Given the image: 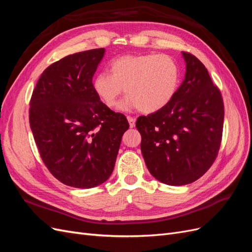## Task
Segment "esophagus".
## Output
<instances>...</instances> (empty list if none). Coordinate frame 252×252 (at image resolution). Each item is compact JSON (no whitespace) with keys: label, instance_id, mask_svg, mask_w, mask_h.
<instances>
[{"label":"esophagus","instance_id":"34e87169","mask_svg":"<svg viewBox=\"0 0 252 252\" xmlns=\"http://www.w3.org/2000/svg\"><path fill=\"white\" fill-rule=\"evenodd\" d=\"M127 120H128V123H129L130 128H133L135 126V120L132 117H127Z\"/></svg>","mask_w":252,"mask_h":252}]
</instances>
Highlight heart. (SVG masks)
Segmentation results:
<instances>
[{"instance_id": "heart-1", "label": "heart", "mask_w": 252, "mask_h": 252, "mask_svg": "<svg viewBox=\"0 0 252 252\" xmlns=\"http://www.w3.org/2000/svg\"><path fill=\"white\" fill-rule=\"evenodd\" d=\"M109 73L94 78L93 88L109 108L118 104L123 90L128 96L120 109L140 108L154 113L168 105L177 94L181 71L177 61L167 55H128L112 61Z\"/></svg>"}]
</instances>
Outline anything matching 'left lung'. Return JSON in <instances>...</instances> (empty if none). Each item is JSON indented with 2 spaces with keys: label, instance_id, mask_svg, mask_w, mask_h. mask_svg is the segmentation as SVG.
<instances>
[{
  "label": "left lung",
  "instance_id": "8db88e82",
  "mask_svg": "<svg viewBox=\"0 0 252 252\" xmlns=\"http://www.w3.org/2000/svg\"><path fill=\"white\" fill-rule=\"evenodd\" d=\"M185 78L172 101L139 117L141 151L149 172L170 186L200 179L215 162L222 140L224 104L199 59L182 52Z\"/></svg>",
  "mask_w": 252,
  "mask_h": 252
}]
</instances>
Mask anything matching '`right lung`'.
<instances>
[{
    "instance_id": "add662e5",
    "label": "right lung",
    "mask_w": 252,
    "mask_h": 252,
    "mask_svg": "<svg viewBox=\"0 0 252 252\" xmlns=\"http://www.w3.org/2000/svg\"><path fill=\"white\" fill-rule=\"evenodd\" d=\"M105 48L67 56L51 64L37 81L29 123L41 158L67 186L93 188L111 175L122 136L129 128L93 88Z\"/></svg>"
}]
</instances>
